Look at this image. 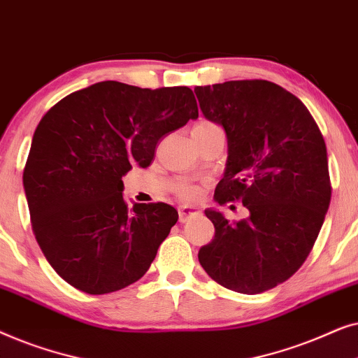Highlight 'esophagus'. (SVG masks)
Here are the masks:
<instances>
[{
	"instance_id": "obj_1",
	"label": "esophagus",
	"mask_w": 358,
	"mask_h": 358,
	"mask_svg": "<svg viewBox=\"0 0 358 358\" xmlns=\"http://www.w3.org/2000/svg\"><path fill=\"white\" fill-rule=\"evenodd\" d=\"M200 215V210L195 208V207H180L179 208V222L180 223H185L189 222L190 218L194 217H199Z\"/></svg>"
}]
</instances>
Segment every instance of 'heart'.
Here are the masks:
<instances>
[{"instance_id": "b5f03b06", "label": "heart", "mask_w": 358, "mask_h": 358, "mask_svg": "<svg viewBox=\"0 0 358 358\" xmlns=\"http://www.w3.org/2000/svg\"><path fill=\"white\" fill-rule=\"evenodd\" d=\"M199 125H208V124H199ZM179 194L182 195V197H185V199H194V197H197V190H195L194 187H189V185H185V187H182L179 190Z\"/></svg>"}]
</instances>
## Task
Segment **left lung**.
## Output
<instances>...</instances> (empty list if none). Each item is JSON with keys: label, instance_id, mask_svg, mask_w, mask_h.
Wrapping results in <instances>:
<instances>
[{"label": "left lung", "instance_id": "8db88e82", "mask_svg": "<svg viewBox=\"0 0 358 358\" xmlns=\"http://www.w3.org/2000/svg\"><path fill=\"white\" fill-rule=\"evenodd\" d=\"M203 117L223 127L228 158L218 203L241 200L248 217L205 215L215 238L199 262L215 282L256 295L306 261L331 202L324 138L305 104L275 83L227 81L194 90Z\"/></svg>", "mask_w": 358, "mask_h": 358}]
</instances>
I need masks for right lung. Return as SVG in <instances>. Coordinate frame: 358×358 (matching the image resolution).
<instances>
[{
  "label": "right lung",
  "mask_w": 358,
  "mask_h": 358,
  "mask_svg": "<svg viewBox=\"0 0 358 358\" xmlns=\"http://www.w3.org/2000/svg\"><path fill=\"white\" fill-rule=\"evenodd\" d=\"M197 117L187 86L117 81L71 92L42 117L22 182L38 246L63 280L104 295L145 275L179 215L163 202L130 208L122 176L150 166L161 136Z\"/></svg>",
  "instance_id": "1"
}]
</instances>
